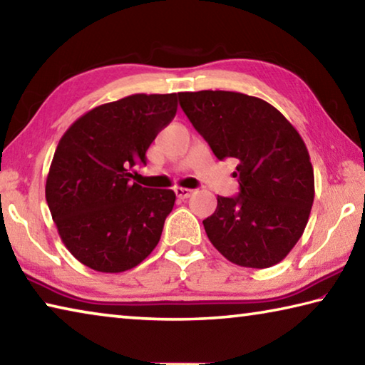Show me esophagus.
<instances>
[{
	"instance_id": "34e87169",
	"label": "esophagus",
	"mask_w": 365,
	"mask_h": 365,
	"mask_svg": "<svg viewBox=\"0 0 365 365\" xmlns=\"http://www.w3.org/2000/svg\"><path fill=\"white\" fill-rule=\"evenodd\" d=\"M174 191H175L177 197H180V200H187V197H190L191 195H193V190H190V188H182V187H177Z\"/></svg>"
}]
</instances>
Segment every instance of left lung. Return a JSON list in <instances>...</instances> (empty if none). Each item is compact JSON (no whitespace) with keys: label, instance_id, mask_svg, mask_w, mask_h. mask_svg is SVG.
<instances>
[{"label":"left lung","instance_id":"left-lung-1","mask_svg":"<svg viewBox=\"0 0 365 365\" xmlns=\"http://www.w3.org/2000/svg\"><path fill=\"white\" fill-rule=\"evenodd\" d=\"M178 101L215 158L238 160L240 193L217 196L215 212L202 220L207 238L242 267L279 264L301 238L314 202L304 141L261 98L202 90L178 93Z\"/></svg>","mask_w":365,"mask_h":365}]
</instances>
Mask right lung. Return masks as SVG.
I'll return each instance as SVG.
<instances>
[{
    "label": "right lung",
    "instance_id": "right-lung-1",
    "mask_svg": "<svg viewBox=\"0 0 365 365\" xmlns=\"http://www.w3.org/2000/svg\"><path fill=\"white\" fill-rule=\"evenodd\" d=\"M177 104V93L122 98L88 110L59 140L46 202L66 248L86 267L133 269L159 243L175 193L133 183L130 169L146 165Z\"/></svg>",
    "mask_w": 365,
    "mask_h": 365
}]
</instances>
